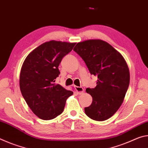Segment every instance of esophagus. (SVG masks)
<instances>
[{"instance_id": "1", "label": "esophagus", "mask_w": 148, "mask_h": 148, "mask_svg": "<svg viewBox=\"0 0 148 148\" xmlns=\"http://www.w3.org/2000/svg\"><path fill=\"white\" fill-rule=\"evenodd\" d=\"M75 89L77 94H82L84 92V88L82 87H75Z\"/></svg>"}]
</instances>
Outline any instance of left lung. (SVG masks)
I'll use <instances>...</instances> for the list:
<instances>
[{
	"mask_svg": "<svg viewBox=\"0 0 148 148\" xmlns=\"http://www.w3.org/2000/svg\"><path fill=\"white\" fill-rule=\"evenodd\" d=\"M73 50L86 62L91 74L98 78L95 88L86 89L92 102L85 108V113L93 120L105 121L118 110L128 89L127 62L119 52L101 40L78 42Z\"/></svg>",
	"mask_w": 148,
	"mask_h": 148,
	"instance_id": "obj_1",
	"label": "left lung"
}]
</instances>
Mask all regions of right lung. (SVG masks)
I'll return each mask as SVG.
<instances>
[{"label":"right lung","instance_id":"add662e5","mask_svg":"<svg viewBox=\"0 0 148 148\" xmlns=\"http://www.w3.org/2000/svg\"><path fill=\"white\" fill-rule=\"evenodd\" d=\"M76 43L51 40L35 48L26 57L19 76L21 94L32 112L49 120L62 114L68 97L73 92L55 83L62 59Z\"/></svg>","mask_w":148,"mask_h":148}]
</instances>
